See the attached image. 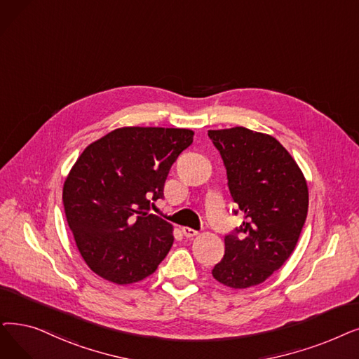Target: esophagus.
<instances>
[{"mask_svg": "<svg viewBox=\"0 0 359 359\" xmlns=\"http://www.w3.org/2000/svg\"><path fill=\"white\" fill-rule=\"evenodd\" d=\"M182 233L186 236V238H194L198 235V231L191 229V227H182Z\"/></svg>", "mask_w": 359, "mask_h": 359, "instance_id": "34e87169", "label": "esophagus"}]
</instances>
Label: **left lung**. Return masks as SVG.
Returning a JSON list of instances; mask_svg holds the SVG:
<instances>
[{"label":"left lung","instance_id":"8db88e82","mask_svg":"<svg viewBox=\"0 0 359 359\" xmlns=\"http://www.w3.org/2000/svg\"><path fill=\"white\" fill-rule=\"evenodd\" d=\"M208 136L223 158L230 195L245 217L236 233L224 238V257L212 277L233 289L257 286L283 266L298 243L308 212L306 180L270 135L238 126L208 130Z\"/></svg>","mask_w":359,"mask_h":359}]
</instances>
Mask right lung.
<instances>
[{
  "mask_svg": "<svg viewBox=\"0 0 359 359\" xmlns=\"http://www.w3.org/2000/svg\"><path fill=\"white\" fill-rule=\"evenodd\" d=\"M194 141L189 129L120 128L85 148L63 186V205L88 267L116 285L141 282L173 245V226L151 214L168 171Z\"/></svg>",
  "mask_w": 359,
  "mask_h": 359,
  "instance_id": "right-lung-1",
  "label": "right lung"
}]
</instances>
